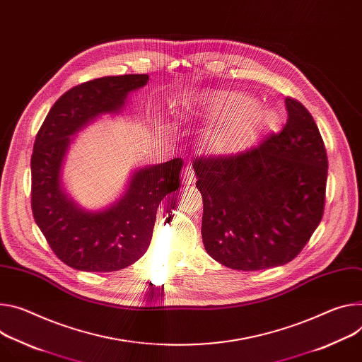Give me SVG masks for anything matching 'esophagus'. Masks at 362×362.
I'll return each mask as SVG.
<instances>
[{"instance_id":"obj_1","label":"esophagus","mask_w":362,"mask_h":362,"mask_svg":"<svg viewBox=\"0 0 362 362\" xmlns=\"http://www.w3.org/2000/svg\"><path fill=\"white\" fill-rule=\"evenodd\" d=\"M194 180V172L192 166H185L182 170V183L183 185H192Z\"/></svg>"}]
</instances>
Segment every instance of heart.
<instances>
[{"label": "heart", "mask_w": 362, "mask_h": 362, "mask_svg": "<svg viewBox=\"0 0 362 362\" xmlns=\"http://www.w3.org/2000/svg\"><path fill=\"white\" fill-rule=\"evenodd\" d=\"M266 111L252 96L235 90L205 92L186 105V115L219 122L206 136L209 150L228 154L247 147L266 127Z\"/></svg>", "instance_id": "heart-1"}]
</instances>
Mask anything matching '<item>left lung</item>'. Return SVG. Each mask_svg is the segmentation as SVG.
<instances>
[{"instance_id":"left-lung-1","label":"left lung","mask_w":362,"mask_h":362,"mask_svg":"<svg viewBox=\"0 0 362 362\" xmlns=\"http://www.w3.org/2000/svg\"><path fill=\"white\" fill-rule=\"evenodd\" d=\"M279 134L231 156L193 158L202 240L222 266L257 272L299 255L322 221L327 156L310 112L286 98Z\"/></svg>"}]
</instances>
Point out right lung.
<instances>
[{
  "instance_id": "obj_1",
  "label": "right lung",
  "mask_w": 362,
  "mask_h": 362,
  "mask_svg": "<svg viewBox=\"0 0 362 362\" xmlns=\"http://www.w3.org/2000/svg\"><path fill=\"white\" fill-rule=\"evenodd\" d=\"M147 82L148 75H122L76 85L54 103L36 136L33 216L57 258L75 270L108 273L136 262L150 245L160 202L179 189L182 158L136 172L122 198L100 212L81 209L60 183L71 136L100 114L118 112L128 92Z\"/></svg>"
}]
</instances>
